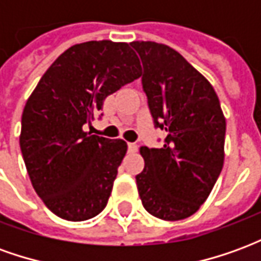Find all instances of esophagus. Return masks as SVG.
<instances>
[{
    "label": "esophagus",
    "mask_w": 261,
    "mask_h": 261,
    "mask_svg": "<svg viewBox=\"0 0 261 261\" xmlns=\"http://www.w3.org/2000/svg\"><path fill=\"white\" fill-rule=\"evenodd\" d=\"M137 151H138V145L136 142H130L128 144V152H137Z\"/></svg>",
    "instance_id": "esophagus-1"
}]
</instances>
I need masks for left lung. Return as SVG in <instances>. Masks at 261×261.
I'll return each instance as SVG.
<instances>
[{
	"instance_id": "1",
	"label": "left lung",
	"mask_w": 261,
	"mask_h": 261,
	"mask_svg": "<svg viewBox=\"0 0 261 261\" xmlns=\"http://www.w3.org/2000/svg\"><path fill=\"white\" fill-rule=\"evenodd\" d=\"M144 67L142 88L153 123L166 131L162 148L141 147L145 166L136 176L148 213L179 221L208 198L224 166L225 121L213 85L166 44L133 42Z\"/></svg>"
}]
</instances>
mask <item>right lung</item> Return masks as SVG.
<instances>
[{"mask_svg":"<svg viewBox=\"0 0 261 261\" xmlns=\"http://www.w3.org/2000/svg\"><path fill=\"white\" fill-rule=\"evenodd\" d=\"M141 74L128 43H80L48 67L28 99L20 151L35 192L60 218L85 221L106 207L127 142L82 127L109 95Z\"/></svg>","mask_w":261,"mask_h":261,"instance_id":"obj_1","label":"right lung"}]
</instances>
